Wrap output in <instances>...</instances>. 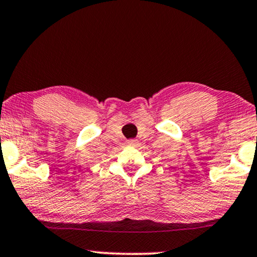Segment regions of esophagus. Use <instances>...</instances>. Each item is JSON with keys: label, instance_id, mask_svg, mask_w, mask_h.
Wrapping results in <instances>:
<instances>
[{"label": "esophagus", "instance_id": "obj_1", "mask_svg": "<svg viewBox=\"0 0 257 257\" xmlns=\"http://www.w3.org/2000/svg\"><path fill=\"white\" fill-rule=\"evenodd\" d=\"M127 144L128 145H136L137 144V139H130V141H127Z\"/></svg>", "mask_w": 257, "mask_h": 257}]
</instances>
